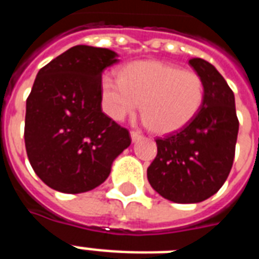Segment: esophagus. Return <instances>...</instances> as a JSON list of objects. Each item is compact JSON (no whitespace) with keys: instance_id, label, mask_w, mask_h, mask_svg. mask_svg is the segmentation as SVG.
Returning a JSON list of instances; mask_svg holds the SVG:
<instances>
[{"instance_id":"34e87169","label":"esophagus","mask_w":259,"mask_h":259,"mask_svg":"<svg viewBox=\"0 0 259 259\" xmlns=\"http://www.w3.org/2000/svg\"><path fill=\"white\" fill-rule=\"evenodd\" d=\"M130 137H132L133 141H137V140L142 138V133H140L137 130H132V132H130Z\"/></svg>"}]
</instances>
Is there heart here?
I'll list each match as a JSON object with an SVG mask.
<instances>
[{
	"instance_id": "1",
	"label": "heart",
	"mask_w": 259,
	"mask_h": 259,
	"mask_svg": "<svg viewBox=\"0 0 259 259\" xmlns=\"http://www.w3.org/2000/svg\"><path fill=\"white\" fill-rule=\"evenodd\" d=\"M101 93L106 113L115 121L140 109L150 129L168 134L183 129L196 117L204 102V83L197 72L157 60L133 62L119 79L105 75ZM142 105H139V102Z\"/></svg>"
}]
</instances>
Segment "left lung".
I'll use <instances>...</instances> for the list:
<instances>
[{"label":"left lung","mask_w":259,"mask_h":259,"mask_svg":"<svg viewBox=\"0 0 259 259\" xmlns=\"http://www.w3.org/2000/svg\"><path fill=\"white\" fill-rule=\"evenodd\" d=\"M204 83V102L183 129L156 138L157 156L148 168L152 188L175 203H199L217 193L235 156V98L225 78L204 59H189Z\"/></svg>","instance_id":"8db88e82"}]
</instances>
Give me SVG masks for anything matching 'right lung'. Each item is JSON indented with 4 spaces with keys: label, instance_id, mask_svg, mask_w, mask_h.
Returning <instances> with one entry per match:
<instances>
[{
    "label": "right lung",
    "instance_id": "right-lung-1",
    "mask_svg": "<svg viewBox=\"0 0 259 259\" xmlns=\"http://www.w3.org/2000/svg\"><path fill=\"white\" fill-rule=\"evenodd\" d=\"M106 48L75 46L40 68L26 99L24 140L34 173L64 193L91 191L132 142L102 111L101 82L117 63Z\"/></svg>",
    "mask_w": 259,
    "mask_h": 259
}]
</instances>
